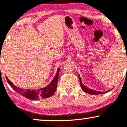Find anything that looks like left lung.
I'll return each instance as SVG.
<instances>
[{
    "label": "left lung",
    "instance_id": "8db88e82",
    "mask_svg": "<svg viewBox=\"0 0 127 127\" xmlns=\"http://www.w3.org/2000/svg\"><path fill=\"white\" fill-rule=\"evenodd\" d=\"M79 81H80V84H81V88L84 91L86 92V93H88V94H93V95H97V94H103L104 93H106V92H99V91H94V90H91V89L88 88V87H87L86 86H85L84 84L82 83V81H81V77H80L79 75ZM108 91H106V92H109Z\"/></svg>",
    "mask_w": 127,
    "mask_h": 127
}]
</instances>
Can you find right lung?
<instances>
[{
    "label": "right lung",
    "instance_id": "obj_1",
    "mask_svg": "<svg viewBox=\"0 0 127 127\" xmlns=\"http://www.w3.org/2000/svg\"><path fill=\"white\" fill-rule=\"evenodd\" d=\"M60 72V68H58L57 72L56 75L55 76L54 78L51 81V82L48 85L47 87L44 88H41L37 90H24L18 88L12 84L7 77L6 80L8 84L12 87L13 90H14L16 92L21 94L23 97H26L29 100H37V99H43L46 98L48 97H51L53 95L56 91L57 87L58 79H59V75Z\"/></svg>",
    "mask_w": 127,
    "mask_h": 127
}]
</instances>
